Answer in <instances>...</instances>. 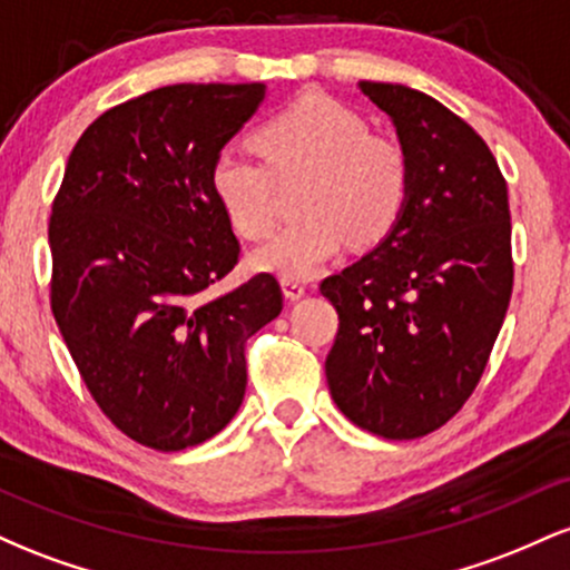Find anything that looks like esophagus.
<instances>
[{
  "mask_svg": "<svg viewBox=\"0 0 570 570\" xmlns=\"http://www.w3.org/2000/svg\"><path fill=\"white\" fill-rule=\"evenodd\" d=\"M281 289H284V294H286V299H299V297H305V292H307V286L303 284V281H292V278H284L281 281Z\"/></svg>",
  "mask_w": 570,
  "mask_h": 570,
  "instance_id": "1",
  "label": "esophagus"
}]
</instances>
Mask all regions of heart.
Wrapping results in <instances>:
<instances>
[{"mask_svg": "<svg viewBox=\"0 0 570 570\" xmlns=\"http://www.w3.org/2000/svg\"><path fill=\"white\" fill-rule=\"evenodd\" d=\"M257 153L225 147L208 185L230 227L263 238L276 222V179L307 176L299 219L257 246L248 265L281 281L311 278L343 252L348 238L381 240L402 217L410 171L396 144L372 136L370 122L332 98H303L257 130Z\"/></svg>", "mask_w": 570, "mask_h": 570, "instance_id": "b5f03b06", "label": "heart"}]
</instances>
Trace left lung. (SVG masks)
<instances>
[{
  "label": "left lung",
  "instance_id": "obj_1",
  "mask_svg": "<svg viewBox=\"0 0 570 570\" xmlns=\"http://www.w3.org/2000/svg\"><path fill=\"white\" fill-rule=\"evenodd\" d=\"M358 90L394 122L410 193L381 244L322 281L340 316L326 383L358 429L417 440L472 396L507 316V181L480 134L436 98L391 82Z\"/></svg>",
  "mask_w": 570,
  "mask_h": 570
}]
</instances>
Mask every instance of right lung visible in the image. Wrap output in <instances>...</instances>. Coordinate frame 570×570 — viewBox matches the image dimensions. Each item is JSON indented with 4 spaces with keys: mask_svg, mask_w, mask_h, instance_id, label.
<instances>
[{
    "mask_svg": "<svg viewBox=\"0 0 570 570\" xmlns=\"http://www.w3.org/2000/svg\"><path fill=\"white\" fill-rule=\"evenodd\" d=\"M263 98V82L149 90L90 122L67 160L50 305L96 404L144 448L219 434L246 394V340L284 307L271 273L214 289L240 246L208 171Z\"/></svg>",
    "mask_w": 570,
    "mask_h": 570,
    "instance_id": "right-lung-1",
    "label": "right lung"
}]
</instances>
